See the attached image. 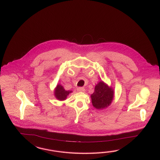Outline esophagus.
I'll return each instance as SVG.
<instances>
[{
  "label": "esophagus",
  "mask_w": 160,
  "mask_h": 160,
  "mask_svg": "<svg viewBox=\"0 0 160 160\" xmlns=\"http://www.w3.org/2000/svg\"><path fill=\"white\" fill-rule=\"evenodd\" d=\"M77 91L78 92H85V89L83 87H78L77 88Z\"/></svg>",
  "instance_id": "34e87169"
}]
</instances>
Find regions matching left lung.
Masks as SVG:
<instances>
[{
    "label": "left lung",
    "instance_id": "obj_1",
    "mask_svg": "<svg viewBox=\"0 0 160 160\" xmlns=\"http://www.w3.org/2000/svg\"><path fill=\"white\" fill-rule=\"evenodd\" d=\"M114 92L112 88L100 81L96 85L94 92L91 95L93 107L97 109L107 108L113 100Z\"/></svg>",
    "mask_w": 160,
    "mask_h": 160
}]
</instances>
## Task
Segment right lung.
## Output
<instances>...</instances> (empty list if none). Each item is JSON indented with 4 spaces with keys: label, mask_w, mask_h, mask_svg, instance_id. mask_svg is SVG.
Segmentation results:
<instances>
[{
    "label": "right lung",
    "mask_w": 160,
    "mask_h": 160,
    "mask_svg": "<svg viewBox=\"0 0 160 160\" xmlns=\"http://www.w3.org/2000/svg\"><path fill=\"white\" fill-rule=\"evenodd\" d=\"M72 91H66L61 85L58 84L54 91V95L57 99L59 101H63L67 99L68 95Z\"/></svg>",
    "instance_id": "add662e5"
}]
</instances>
